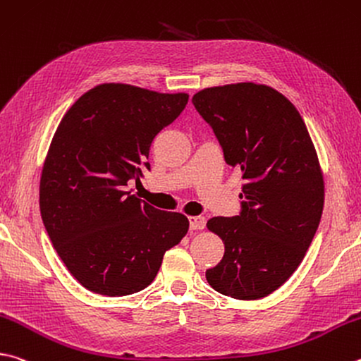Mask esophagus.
Listing matches in <instances>:
<instances>
[{
    "mask_svg": "<svg viewBox=\"0 0 361 361\" xmlns=\"http://www.w3.org/2000/svg\"><path fill=\"white\" fill-rule=\"evenodd\" d=\"M207 224V219L203 216H189V227L192 231H202L203 227Z\"/></svg>",
    "mask_w": 361,
    "mask_h": 361,
    "instance_id": "esophagus-1",
    "label": "esophagus"
}]
</instances>
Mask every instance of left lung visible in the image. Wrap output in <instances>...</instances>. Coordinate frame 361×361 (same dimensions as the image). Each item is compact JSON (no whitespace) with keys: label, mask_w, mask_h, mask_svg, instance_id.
I'll list each match as a JSON object with an SVG mask.
<instances>
[{"label":"left lung","mask_w":361,"mask_h":361,"mask_svg":"<svg viewBox=\"0 0 361 361\" xmlns=\"http://www.w3.org/2000/svg\"><path fill=\"white\" fill-rule=\"evenodd\" d=\"M192 104L246 181L240 214L207 222L226 246L207 281L227 297L264 298L297 270L319 227L324 176L316 148L298 110L267 85L205 88Z\"/></svg>","instance_id":"left-lung-1"}]
</instances>
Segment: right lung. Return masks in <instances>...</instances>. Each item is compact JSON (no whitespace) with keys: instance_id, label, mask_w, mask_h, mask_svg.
Returning a JSON list of instances; mask_svg holds the SVG:
<instances>
[{"instance_id":"add662e5","label":"right lung","mask_w":361,"mask_h":361,"mask_svg":"<svg viewBox=\"0 0 361 361\" xmlns=\"http://www.w3.org/2000/svg\"><path fill=\"white\" fill-rule=\"evenodd\" d=\"M186 93L102 83L78 97L44 162L39 207L49 238L85 289L107 297L153 283L167 249L188 233L185 214L128 191L149 170V147L185 110Z\"/></svg>"}]
</instances>
